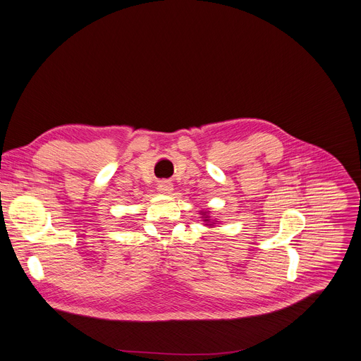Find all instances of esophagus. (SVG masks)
I'll list each match as a JSON object with an SVG mask.
<instances>
[{
    "instance_id": "obj_1",
    "label": "esophagus",
    "mask_w": 361,
    "mask_h": 361,
    "mask_svg": "<svg viewBox=\"0 0 361 361\" xmlns=\"http://www.w3.org/2000/svg\"><path fill=\"white\" fill-rule=\"evenodd\" d=\"M157 190L160 193H171L173 190V185L169 180H160L157 183Z\"/></svg>"
}]
</instances>
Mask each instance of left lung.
Here are the masks:
<instances>
[{
	"instance_id": "1",
	"label": "left lung",
	"mask_w": 361,
	"mask_h": 361,
	"mask_svg": "<svg viewBox=\"0 0 361 361\" xmlns=\"http://www.w3.org/2000/svg\"><path fill=\"white\" fill-rule=\"evenodd\" d=\"M202 215H204V221H205V223H211L209 216H208V212H202ZM212 224H214V223H212ZM205 226H211V224H205Z\"/></svg>"
}]
</instances>
